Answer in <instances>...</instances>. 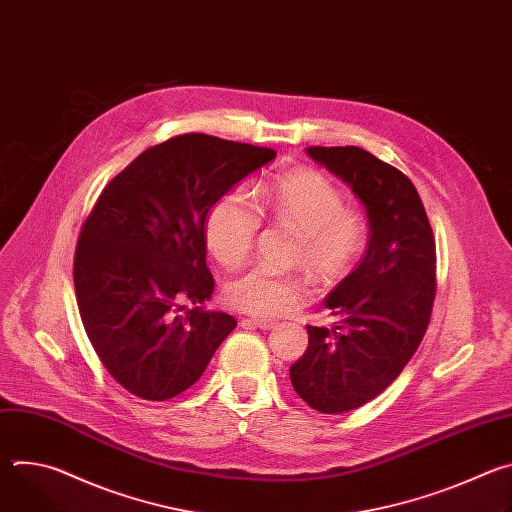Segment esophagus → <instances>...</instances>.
<instances>
[{
	"instance_id": "obj_1",
	"label": "esophagus",
	"mask_w": 512,
	"mask_h": 512,
	"mask_svg": "<svg viewBox=\"0 0 512 512\" xmlns=\"http://www.w3.org/2000/svg\"><path fill=\"white\" fill-rule=\"evenodd\" d=\"M243 324H251V326L261 328V330H271V328H275L277 322H273V320H263V318H243Z\"/></svg>"
}]
</instances>
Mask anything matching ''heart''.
<instances>
[{"label":"heart","instance_id":"heart-1","mask_svg":"<svg viewBox=\"0 0 512 512\" xmlns=\"http://www.w3.org/2000/svg\"><path fill=\"white\" fill-rule=\"evenodd\" d=\"M261 216L287 223L300 233L298 257L318 281L348 275L369 251L371 216L358 206H346L342 190L322 172L300 168L277 176L253 190H233L218 200L204 225L210 253L223 265H239L251 253ZM229 306L255 316H281L306 296L296 275L263 265L245 269L225 283Z\"/></svg>","mask_w":512,"mask_h":512}]
</instances>
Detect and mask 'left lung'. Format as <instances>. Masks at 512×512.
<instances>
[{
  "mask_svg": "<svg viewBox=\"0 0 512 512\" xmlns=\"http://www.w3.org/2000/svg\"><path fill=\"white\" fill-rule=\"evenodd\" d=\"M308 156L352 188L373 225L369 251L324 300L338 322L308 326V348L289 367L312 409L346 413L383 393L415 354L435 300V239L401 170L356 145H316Z\"/></svg>",
  "mask_w": 512,
  "mask_h": 512,
  "instance_id": "obj_1",
  "label": "left lung"
}]
</instances>
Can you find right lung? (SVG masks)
Listing matches in <instances>:
<instances>
[{
  "label": "right lung",
  "mask_w": 512,
  "mask_h": 512,
  "mask_svg": "<svg viewBox=\"0 0 512 512\" xmlns=\"http://www.w3.org/2000/svg\"><path fill=\"white\" fill-rule=\"evenodd\" d=\"M275 150L184 133L139 154L97 198L72 263L85 332L111 377L166 401L192 387L237 320L208 312L206 214Z\"/></svg>",
  "instance_id": "add662e5"
}]
</instances>
